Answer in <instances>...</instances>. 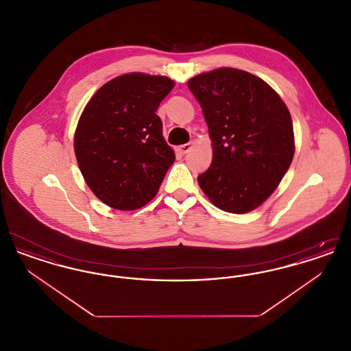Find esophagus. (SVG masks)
I'll return each mask as SVG.
<instances>
[{
    "mask_svg": "<svg viewBox=\"0 0 351 351\" xmlns=\"http://www.w3.org/2000/svg\"><path fill=\"white\" fill-rule=\"evenodd\" d=\"M192 147H193V143H192V142H189V143H185V145L179 146V147H178V151H179L180 154H186V152H189V151H191Z\"/></svg>",
    "mask_w": 351,
    "mask_h": 351,
    "instance_id": "1",
    "label": "esophagus"
}]
</instances>
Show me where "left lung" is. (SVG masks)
<instances>
[{"mask_svg":"<svg viewBox=\"0 0 351 351\" xmlns=\"http://www.w3.org/2000/svg\"><path fill=\"white\" fill-rule=\"evenodd\" d=\"M213 146L212 165L197 178L218 209L254 210L278 188L295 154L293 125L280 96L262 79L218 68L188 82Z\"/></svg>","mask_w":351,"mask_h":351,"instance_id":"8db88e82","label":"left lung"}]
</instances>
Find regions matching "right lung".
Here are the masks:
<instances>
[{"label": "right lung", "instance_id": "right-lung-1", "mask_svg": "<svg viewBox=\"0 0 351 351\" xmlns=\"http://www.w3.org/2000/svg\"><path fill=\"white\" fill-rule=\"evenodd\" d=\"M173 86L166 76L126 73L104 84L84 108L75 154L85 183L108 206L139 209L158 193L175 152L156 110Z\"/></svg>", "mask_w": 351, "mask_h": 351}]
</instances>
